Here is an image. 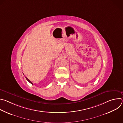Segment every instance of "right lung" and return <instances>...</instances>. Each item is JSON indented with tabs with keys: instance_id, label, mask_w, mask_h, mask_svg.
<instances>
[{
	"instance_id": "add662e5",
	"label": "right lung",
	"mask_w": 123,
	"mask_h": 123,
	"mask_svg": "<svg viewBox=\"0 0 123 123\" xmlns=\"http://www.w3.org/2000/svg\"><path fill=\"white\" fill-rule=\"evenodd\" d=\"M26 77V79H27V81H28V82H30V83H31V84H32V85H33V83H32V82H31V81H30V80H29V79H28V78H27V77Z\"/></svg>"
}]
</instances>
